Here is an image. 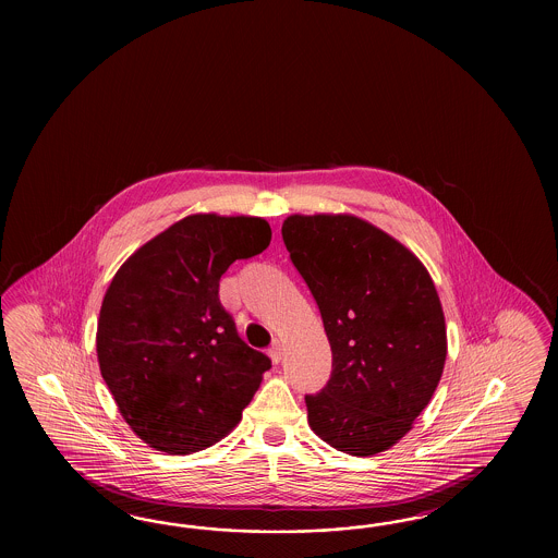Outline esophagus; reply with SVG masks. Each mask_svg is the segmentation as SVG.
Here are the masks:
<instances>
[{
  "instance_id": "esophagus-1",
  "label": "esophagus",
  "mask_w": 558,
  "mask_h": 558,
  "mask_svg": "<svg viewBox=\"0 0 558 558\" xmlns=\"http://www.w3.org/2000/svg\"><path fill=\"white\" fill-rule=\"evenodd\" d=\"M270 357L274 364H280V360H282V345H280V341H274V345L270 348Z\"/></svg>"
}]
</instances>
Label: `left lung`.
<instances>
[{
    "instance_id": "left-lung-1",
    "label": "left lung",
    "mask_w": 558,
    "mask_h": 558,
    "mask_svg": "<svg viewBox=\"0 0 558 558\" xmlns=\"http://www.w3.org/2000/svg\"><path fill=\"white\" fill-rule=\"evenodd\" d=\"M282 239L333 354L327 385L304 397L308 425L339 452H385L441 378L448 343L436 287L405 245L352 215H292Z\"/></svg>"
}]
</instances>
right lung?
Instances as JSON below:
<instances>
[{
  "instance_id": "1",
  "label": "right lung",
  "mask_w": 558,
  "mask_h": 558,
  "mask_svg": "<svg viewBox=\"0 0 558 558\" xmlns=\"http://www.w3.org/2000/svg\"><path fill=\"white\" fill-rule=\"evenodd\" d=\"M259 217L190 215L131 255L101 301V378L138 438L192 454L241 422L270 357L220 306V276L270 245Z\"/></svg>"
}]
</instances>
